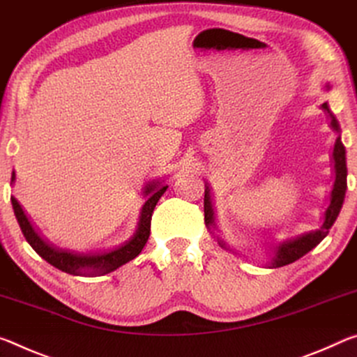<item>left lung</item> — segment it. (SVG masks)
Masks as SVG:
<instances>
[{
  "instance_id": "obj_1",
  "label": "left lung",
  "mask_w": 357,
  "mask_h": 357,
  "mask_svg": "<svg viewBox=\"0 0 357 357\" xmlns=\"http://www.w3.org/2000/svg\"><path fill=\"white\" fill-rule=\"evenodd\" d=\"M326 90H329V84H326ZM321 109L329 115L331 119V128L332 131L337 134L335 144H334V150H332V160H334V172H335V180L334 185H332L331 190V197H329V206H327L326 212H324V221L318 229L314 231H308L303 232L301 236L286 238V241L272 243L271 247V259H268V267L271 268H277L282 266H288L291 262L297 261L302 258L303 255H307L308 251L313 250L317 245L323 241V238L329 234V229L332 225L335 223V220L340 213V208L343 206L344 201V192H347V155H344V147L342 144V137H340V125L335 119V115L332 114V110L329 109V104L324 102L321 104ZM204 220H206V226L210 231V234H213L217 237V241L220 243L221 248L229 250V245H226L223 238L218 237L215 231H217V223H215V208H213V202H212V192H210V186L206 183V196H204ZM234 253V251H232Z\"/></svg>"
}]
</instances>
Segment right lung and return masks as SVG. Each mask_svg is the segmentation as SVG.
<instances>
[{
	"label": "right lung",
	"instance_id": "add662e5",
	"mask_svg": "<svg viewBox=\"0 0 357 357\" xmlns=\"http://www.w3.org/2000/svg\"><path fill=\"white\" fill-rule=\"evenodd\" d=\"M10 183H15V172H13ZM167 185L165 182V178H156L151 180L149 183H145L142 188V196L145 197V202L142 208H140L139 221L132 236L123 243L116 245V247L110 250L89 251V253L64 250L56 247V245L49 243L44 237H40V234L36 229H34L30 218L26 217L25 210L22 208L19 201H17L14 196L10 197V202H13L15 218L19 221L23 236H25L26 242L31 245L33 250L36 251L40 258L56 267L58 271L71 273V275L99 277L116 271L119 267L136 258L140 251H142L150 236L151 213H153L156 202L160 201V197L165 195Z\"/></svg>",
	"mask_w": 357,
	"mask_h": 357
}]
</instances>
